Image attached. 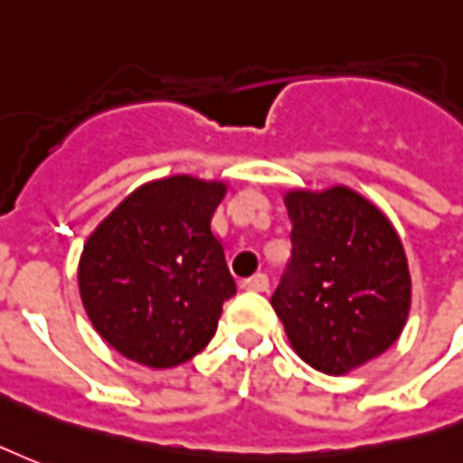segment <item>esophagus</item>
I'll return each instance as SVG.
<instances>
[{"label": "esophagus", "instance_id": "esophagus-1", "mask_svg": "<svg viewBox=\"0 0 463 463\" xmlns=\"http://www.w3.org/2000/svg\"><path fill=\"white\" fill-rule=\"evenodd\" d=\"M241 287L248 289V292H267L269 289V279H267V275H255L250 277V279H242Z\"/></svg>", "mask_w": 463, "mask_h": 463}]
</instances>
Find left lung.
Listing matches in <instances>:
<instances>
[{
    "mask_svg": "<svg viewBox=\"0 0 463 463\" xmlns=\"http://www.w3.org/2000/svg\"><path fill=\"white\" fill-rule=\"evenodd\" d=\"M284 205L292 260L269 301L301 361L345 375L385 354L405 328V248L388 215L354 188H292Z\"/></svg>",
    "mask_w": 463,
    "mask_h": 463,
    "instance_id": "8db88e82",
    "label": "left lung"
}]
</instances>
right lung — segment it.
Returning a JSON list of instances; mask_svg holds the SVG:
<instances>
[{
  "label": "right lung",
  "instance_id": "1",
  "mask_svg": "<svg viewBox=\"0 0 463 463\" xmlns=\"http://www.w3.org/2000/svg\"><path fill=\"white\" fill-rule=\"evenodd\" d=\"M221 179L174 174L135 188L88 235L78 289L92 328L118 354L174 368L211 344L235 294L213 213Z\"/></svg>",
  "mask_w": 463,
  "mask_h": 463
}]
</instances>
